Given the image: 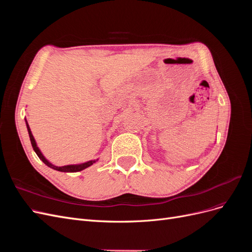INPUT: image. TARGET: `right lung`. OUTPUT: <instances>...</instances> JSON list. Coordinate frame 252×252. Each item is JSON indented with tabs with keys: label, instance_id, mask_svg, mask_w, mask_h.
<instances>
[{
	"label": "right lung",
	"instance_id": "obj_1",
	"mask_svg": "<svg viewBox=\"0 0 252 252\" xmlns=\"http://www.w3.org/2000/svg\"><path fill=\"white\" fill-rule=\"evenodd\" d=\"M26 126H27V130H28V133H29L30 142H32V148H33V150L35 151V154L37 155V157L40 158V159H42L44 164H46L48 167H50V168H52V169L58 170V171H62V172H77V171H81V170H83V169L87 168V167L91 166L94 163H95V162L97 161V159H96V161H95V159H94V161H88V162H86V163L79 164V165H67V166H62V167H58V166L52 165L51 163H49V162L47 161L46 158H45V157L42 155V152L40 151V149L37 148L36 143H35V141H34V138H33V135H32V130H30V128H29V125H28V123H27V121H26Z\"/></svg>",
	"mask_w": 252,
	"mask_h": 252
}]
</instances>
